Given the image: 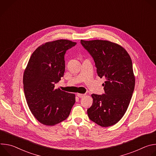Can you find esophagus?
Segmentation results:
<instances>
[{
    "mask_svg": "<svg viewBox=\"0 0 156 156\" xmlns=\"http://www.w3.org/2000/svg\"><path fill=\"white\" fill-rule=\"evenodd\" d=\"M85 96V94H80V93H78L77 94V96L78 97V98H83V96Z\"/></svg>",
    "mask_w": 156,
    "mask_h": 156,
    "instance_id": "esophagus-1",
    "label": "esophagus"
}]
</instances>
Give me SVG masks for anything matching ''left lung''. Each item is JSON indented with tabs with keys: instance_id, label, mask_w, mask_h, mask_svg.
<instances>
[{
	"instance_id": "obj_1",
	"label": "left lung",
	"mask_w": 156,
	"mask_h": 156,
	"mask_svg": "<svg viewBox=\"0 0 156 156\" xmlns=\"http://www.w3.org/2000/svg\"><path fill=\"white\" fill-rule=\"evenodd\" d=\"M81 43L93 57L98 75L105 79V94H91L88 117L101 126L114 125L125 114L135 89L131 57L123 47L108 41L81 40Z\"/></svg>"
}]
</instances>
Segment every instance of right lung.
<instances>
[{
  "label": "right lung",
  "instance_id": "right-lung-1",
  "mask_svg": "<svg viewBox=\"0 0 156 156\" xmlns=\"http://www.w3.org/2000/svg\"><path fill=\"white\" fill-rule=\"evenodd\" d=\"M76 44L67 39L48 42L32 54L23 78L26 100L31 113L42 124L53 126L67 119L75 102V94L55 89L63 76L64 55Z\"/></svg>",
  "mask_w": 156,
  "mask_h": 156
}]
</instances>
